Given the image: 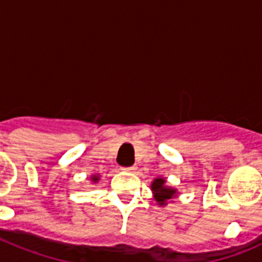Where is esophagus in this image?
Segmentation results:
<instances>
[{
	"label": "esophagus",
	"instance_id": "34e87169",
	"mask_svg": "<svg viewBox=\"0 0 262 262\" xmlns=\"http://www.w3.org/2000/svg\"><path fill=\"white\" fill-rule=\"evenodd\" d=\"M122 170L128 173H134L136 170V166H126V168H122Z\"/></svg>",
	"mask_w": 262,
	"mask_h": 262
}]
</instances>
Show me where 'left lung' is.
I'll return each mask as SVG.
<instances>
[{
  "mask_svg": "<svg viewBox=\"0 0 262 262\" xmlns=\"http://www.w3.org/2000/svg\"><path fill=\"white\" fill-rule=\"evenodd\" d=\"M165 178H155L151 184V190L154 193L155 200L159 203V206H165L168 201H172L177 194V190L173 187H169L165 185Z\"/></svg>",
  "mask_w": 262,
  "mask_h": 262,
  "instance_id": "1",
  "label": "left lung"
}]
</instances>
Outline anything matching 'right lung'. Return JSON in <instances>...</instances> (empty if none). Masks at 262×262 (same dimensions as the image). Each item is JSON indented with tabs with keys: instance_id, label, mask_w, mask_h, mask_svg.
<instances>
[{
	"instance_id": "obj_1",
	"label": "right lung",
	"mask_w": 262,
	"mask_h": 262,
	"mask_svg": "<svg viewBox=\"0 0 262 262\" xmlns=\"http://www.w3.org/2000/svg\"><path fill=\"white\" fill-rule=\"evenodd\" d=\"M98 180H99V176L98 174L92 176V181H93V182H98Z\"/></svg>"
}]
</instances>
